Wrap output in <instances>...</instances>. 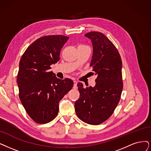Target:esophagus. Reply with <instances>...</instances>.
Returning <instances> with one entry per match:
<instances>
[{"label": "esophagus", "mask_w": 151, "mask_h": 151, "mask_svg": "<svg viewBox=\"0 0 151 151\" xmlns=\"http://www.w3.org/2000/svg\"><path fill=\"white\" fill-rule=\"evenodd\" d=\"M77 82L76 81H74V86H73V88H75V89H76L77 88Z\"/></svg>", "instance_id": "esophagus-1"}]
</instances>
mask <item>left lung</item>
<instances>
[{
  "mask_svg": "<svg viewBox=\"0 0 151 151\" xmlns=\"http://www.w3.org/2000/svg\"><path fill=\"white\" fill-rule=\"evenodd\" d=\"M92 41L93 56L90 66L97 77L94 87H77L80 97L75 102L77 115L82 122L98 125L109 118L118 104L123 87L122 61L118 51L103 33L85 35Z\"/></svg>",
  "mask_w": 151,
  "mask_h": 151,
  "instance_id": "left-lung-1",
  "label": "left lung"
}]
</instances>
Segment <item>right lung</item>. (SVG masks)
<instances>
[{
	"instance_id": "add662e5",
	"label": "right lung",
	"mask_w": 151,
	"mask_h": 151,
	"mask_svg": "<svg viewBox=\"0 0 151 151\" xmlns=\"http://www.w3.org/2000/svg\"><path fill=\"white\" fill-rule=\"evenodd\" d=\"M69 38L48 35L30 45L19 63L17 83L19 98L27 113L41 124L51 122L59 111V103L73 87L70 79H58L50 65L60 59V51Z\"/></svg>"
}]
</instances>
